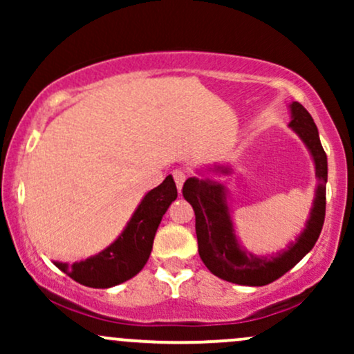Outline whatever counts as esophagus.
Wrapping results in <instances>:
<instances>
[{
	"instance_id": "esophagus-1",
	"label": "esophagus",
	"mask_w": 354,
	"mask_h": 354,
	"mask_svg": "<svg viewBox=\"0 0 354 354\" xmlns=\"http://www.w3.org/2000/svg\"><path fill=\"white\" fill-rule=\"evenodd\" d=\"M173 178H174V183H176L178 189L181 191V188H183V183H185V180H186V174H185V171H183V169H174V171H173Z\"/></svg>"
}]
</instances>
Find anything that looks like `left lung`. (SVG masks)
I'll list each match as a JSON object with an SVG mask.
<instances>
[{"instance_id": "1", "label": "left lung", "mask_w": 354, "mask_h": 354, "mask_svg": "<svg viewBox=\"0 0 354 354\" xmlns=\"http://www.w3.org/2000/svg\"><path fill=\"white\" fill-rule=\"evenodd\" d=\"M290 108V126L310 149L319 185L316 188V198L306 228L295 243H290L283 253L256 256L241 250L231 223L225 186L216 181L198 178H188L183 185V196L193 206L196 216L198 253L211 273L225 281L243 286H265L276 281L310 253L323 230L326 213V153L321 146L318 128L306 108L298 101H293ZM218 171L228 173L230 169L218 168Z\"/></svg>"}]
</instances>
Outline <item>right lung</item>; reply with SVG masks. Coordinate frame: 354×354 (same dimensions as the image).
<instances>
[{
	"instance_id": "add662e5",
	"label": "right lung",
	"mask_w": 354,
	"mask_h": 354,
	"mask_svg": "<svg viewBox=\"0 0 354 354\" xmlns=\"http://www.w3.org/2000/svg\"><path fill=\"white\" fill-rule=\"evenodd\" d=\"M178 189L171 176L149 191L140 203L120 238L106 250L84 261L55 263L63 273L89 288H111L140 273L153 250V239L161 218L176 200Z\"/></svg>"
}]
</instances>
